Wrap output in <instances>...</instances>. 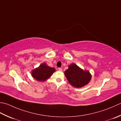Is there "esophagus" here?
Instances as JSON below:
<instances>
[{"mask_svg": "<svg viewBox=\"0 0 121 121\" xmlns=\"http://www.w3.org/2000/svg\"><path fill=\"white\" fill-rule=\"evenodd\" d=\"M58 70L60 71H62L63 70V69L61 68H58Z\"/></svg>", "mask_w": 121, "mask_h": 121, "instance_id": "esophagus-1", "label": "esophagus"}]
</instances>
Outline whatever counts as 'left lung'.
I'll list each match as a JSON object with an SVG mask.
<instances>
[{"mask_svg":"<svg viewBox=\"0 0 121 121\" xmlns=\"http://www.w3.org/2000/svg\"><path fill=\"white\" fill-rule=\"evenodd\" d=\"M64 73L69 83L76 88L83 87L91 79L89 71L82 69L75 64H71Z\"/></svg>","mask_w":121,"mask_h":121,"instance_id":"obj_1","label":"left lung"}]
</instances>
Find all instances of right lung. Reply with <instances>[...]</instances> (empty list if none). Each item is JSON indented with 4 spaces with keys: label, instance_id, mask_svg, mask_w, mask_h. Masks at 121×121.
I'll return each instance as SVG.
<instances>
[{
    "label": "right lung",
    "instance_id": "1",
    "mask_svg": "<svg viewBox=\"0 0 121 121\" xmlns=\"http://www.w3.org/2000/svg\"><path fill=\"white\" fill-rule=\"evenodd\" d=\"M55 71V68L48 66L45 63H43L39 67L32 71V76L35 80L43 82L50 78Z\"/></svg>",
    "mask_w": 121,
    "mask_h": 121
}]
</instances>
